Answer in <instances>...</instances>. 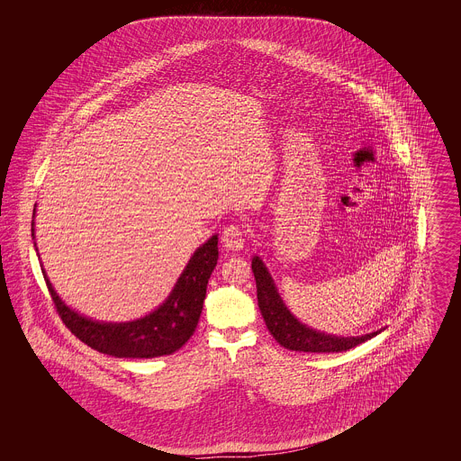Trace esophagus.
I'll use <instances>...</instances> for the list:
<instances>
[{
    "mask_svg": "<svg viewBox=\"0 0 461 461\" xmlns=\"http://www.w3.org/2000/svg\"><path fill=\"white\" fill-rule=\"evenodd\" d=\"M221 241L228 250H241L243 243H245V235L243 230L237 224H230L224 228L222 235H221Z\"/></svg>",
    "mask_w": 461,
    "mask_h": 461,
    "instance_id": "1",
    "label": "esophagus"
}]
</instances>
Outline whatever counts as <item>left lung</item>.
<instances>
[{
	"label": "left lung",
	"mask_w": 461,
	"mask_h": 461,
	"mask_svg": "<svg viewBox=\"0 0 461 461\" xmlns=\"http://www.w3.org/2000/svg\"><path fill=\"white\" fill-rule=\"evenodd\" d=\"M252 271L258 286V304L266 327L275 337V340L285 349L299 352L349 351L352 348L370 340L384 330H376L361 337H335L309 329L286 309L271 275L258 256H254L252 259Z\"/></svg>",
	"instance_id": "8db88e82"
}]
</instances>
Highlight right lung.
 I'll return each instance as SVG.
<instances>
[{"label": "right lung", "instance_id": "add662e5", "mask_svg": "<svg viewBox=\"0 0 461 461\" xmlns=\"http://www.w3.org/2000/svg\"><path fill=\"white\" fill-rule=\"evenodd\" d=\"M31 231L34 237V221ZM216 264L218 235H212L195 250L162 306L145 318L128 323H104L81 316L62 303L44 271L43 276L67 329L91 349L115 357H157L181 349L194 335Z\"/></svg>", "mask_w": 461, "mask_h": 461}]
</instances>
